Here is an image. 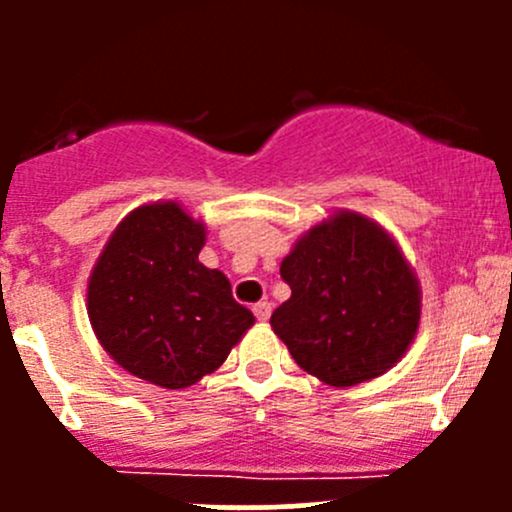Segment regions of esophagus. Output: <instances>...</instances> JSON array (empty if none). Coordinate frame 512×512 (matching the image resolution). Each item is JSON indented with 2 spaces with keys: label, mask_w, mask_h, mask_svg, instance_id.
<instances>
[{
  "label": "esophagus",
  "mask_w": 512,
  "mask_h": 512,
  "mask_svg": "<svg viewBox=\"0 0 512 512\" xmlns=\"http://www.w3.org/2000/svg\"><path fill=\"white\" fill-rule=\"evenodd\" d=\"M252 312H255V317L260 319V322H267L272 314V304L270 302H257L255 307H252Z\"/></svg>",
  "instance_id": "1"
}]
</instances>
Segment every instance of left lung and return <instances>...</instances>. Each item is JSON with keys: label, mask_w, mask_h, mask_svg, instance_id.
<instances>
[{"label": "left lung", "mask_w": 512, "mask_h": 512, "mask_svg": "<svg viewBox=\"0 0 512 512\" xmlns=\"http://www.w3.org/2000/svg\"><path fill=\"white\" fill-rule=\"evenodd\" d=\"M292 297L272 312V329L307 374L356 386L386 374L421 322L414 267L386 227L337 210L309 227L280 265Z\"/></svg>", "instance_id": "8db88e82"}]
</instances>
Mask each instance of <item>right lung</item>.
Returning a JSON list of instances; mask_svg holds the SVG:
<instances>
[{"label": "right lung", "instance_id": "1", "mask_svg": "<svg viewBox=\"0 0 512 512\" xmlns=\"http://www.w3.org/2000/svg\"><path fill=\"white\" fill-rule=\"evenodd\" d=\"M203 220L175 200L138 205L108 237L86 287V312L118 366L163 389L213 374L255 324L230 280L198 260Z\"/></svg>", "mask_w": 512, "mask_h": 512}]
</instances>
